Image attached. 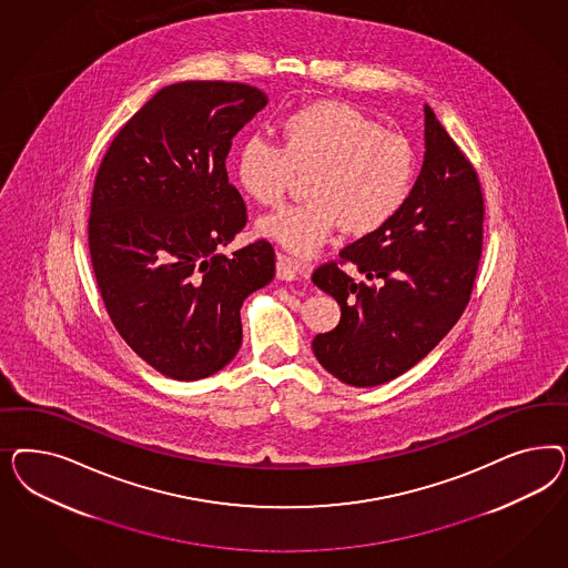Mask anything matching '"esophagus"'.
Segmentation results:
<instances>
[{
  "instance_id": "1",
  "label": "esophagus",
  "mask_w": 568,
  "mask_h": 568,
  "mask_svg": "<svg viewBox=\"0 0 568 568\" xmlns=\"http://www.w3.org/2000/svg\"><path fill=\"white\" fill-rule=\"evenodd\" d=\"M306 275H308V266L306 264L290 258V256L278 254V258H276V278H281V281H295V278Z\"/></svg>"
}]
</instances>
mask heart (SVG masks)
<instances>
[{
	"label": "heart",
	"instance_id": "heart-1",
	"mask_svg": "<svg viewBox=\"0 0 568 568\" xmlns=\"http://www.w3.org/2000/svg\"><path fill=\"white\" fill-rule=\"evenodd\" d=\"M414 172L408 139L337 100L297 108L278 124V145L250 138L235 158L240 187L260 206H278L293 174H308L306 204L258 223L262 237L297 258L316 254L342 224L349 235L383 229L408 200Z\"/></svg>",
	"mask_w": 568,
	"mask_h": 568
}]
</instances>
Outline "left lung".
<instances>
[{"label":"left lung","instance_id":"8db88e82","mask_svg":"<svg viewBox=\"0 0 568 568\" xmlns=\"http://www.w3.org/2000/svg\"><path fill=\"white\" fill-rule=\"evenodd\" d=\"M479 176L429 105L425 160L396 216L314 271L342 308L339 325L314 337V356L352 387H375L423 361L458 323L483 247ZM367 278L356 284L341 268Z\"/></svg>","mask_w":568,"mask_h":568}]
</instances>
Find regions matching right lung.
<instances>
[{
    "instance_id": "add662e5",
    "label": "right lung",
    "mask_w": 568,
    "mask_h": 568,
    "mask_svg": "<svg viewBox=\"0 0 568 568\" xmlns=\"http://www.w3.org/2000/svg\"><path fill=\"white\" fill-rule=\"evenodd\" d=\"M268 103L243 83L164 87L103 155L89 214V254L122 339L164 377L219 373L241 345V304L275 276L258 240L219 250L247 223L229 183L233 138Z\"/></svg>"
}]
</instances>
